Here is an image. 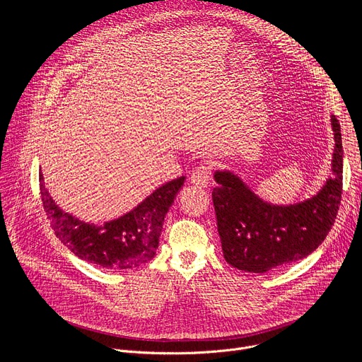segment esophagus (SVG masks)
Here are the masks:
<instances>
[{
    "instance_id": "esophagus-1",
    "label": "esophagus",
    "mask_w": 362,
    "mask_h": 362,
    "mask_svg": "<svg viewBox=\"0 0 362 362\" xmlns=\"http://www.w3.org/2000/svg\"><path fill=\"white\" fill-rule=\"evenodd\" d=\"M211 175H212V168L209 163H202L199 165L192 176H190V182L196 186V187H206L211 180Z\"/></svg>"
}]
</instances>
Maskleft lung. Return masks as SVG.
<instances>
[{
	"label": "left lung",
	"mask_w": 362,
	"mask_h": 362,
	"mask_svg": "<svg viewBox=\"0 0 362 362\" xmlns=\"http://www.w3.org/2000/svg\"><path fill=\"white\" fill-rule=\"evenodd\" d=\"M334 176L313 199L298 204L275 206L257 197L230 172H216L212 192L218 232L229 265L264 274L303 259L331 230L342 194V139L335 116Z\"/></svg>",
	"instance_id": "1"
}]
</instances>
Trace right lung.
Returning a JSON list of instances; mask_svg holds the SVG:
<instances>
[{
  "mask_svg": "<svg viewBox=\"0 0 362 362\" xmlns=\"http://www.w3.org/2000/svg\"><path fill=\"white\" fill-rule=\"evenodd\" d=\"M183 182V176L168 182L132 212L103 226L84 223L64 214L48 196L41 173L40 193L56 236L80 259L103 268L132 269L156 255L165 216Z\"/></svg>",
  "mask_w": 362,
  "mask_h": 362,
  "instance_id": "1",
  "label": "right lung"
}]
</instances>
